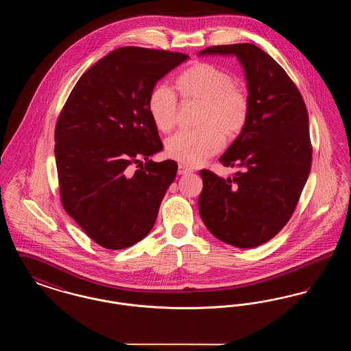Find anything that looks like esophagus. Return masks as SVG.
I'll return each mask as SVG.
<instances>
[{
    "label": "esophagus",
    "instance_id": "esophagus-1",
    "mask_svg": "<svg viewBox=\"0 0 351 351\" xmlns=\"http://www.w3.org/2000/svg\"><path fill=\"white\" fill-rule=\"evenodd\" d=\"M189 172H192L191 168L185 167L184 165H179V167H178V173L179 175H185V173H189Z\"/></svg>",
    "mask_w": 351,
    "mask_h": 351
}]
</instances>
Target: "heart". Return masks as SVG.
<instances>
[{
  "mask_svg": "<svg viewBox=\"0 0 351 351\" xmlns=\"http://www.w3.org/2000/svg\"><path fill=\"white\" fill-rule=\"evenodd\" d=\"M184 101H200L201 128L180 130L166 142V154L185 166H200L222 149L225 135L241 133L250 116V99L245 88L234 84L233 76L210 63L186 68L176 80ZM149 113L160 132H169L178 119L179 102L167 85H159L149 97Z\"/></svg>",
  "mask_w": 351,
  "mask_h": 351,
  "instance_id": "1",
  "label": "heart"
}]
</instances>
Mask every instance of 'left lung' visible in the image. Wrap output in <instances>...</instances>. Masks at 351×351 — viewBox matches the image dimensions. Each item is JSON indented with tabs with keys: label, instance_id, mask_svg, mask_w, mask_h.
<instances>
[{
	"label": "left lung",
	"instance_id": "8db88e82",
	"mask_svg": "<svg viewBox=\"0 0 351 351\" xmlns=\"http://www.w3.org/2000/svg\"><path fill=\"white\" fill-rule=\"evenodd\" d=\"M199 53L235 55L250 99L245 129L219 158L239 171L229 179L201 171L199 212L219 241L252 249L279 233L299 202L312 166L308 110L287 72L255 45L212 46Z\"/></svg>",
	"mask_w": 351,
	"mask_h": 351
}]
</instances>
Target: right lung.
Returning <instances> with one entry per match:
<instances>
[{
	"mask_svg": "<svg viewBox=\"0 0 351 351\" xmlns=\"http://www.w3.org/2000/svg\"><path fill=\"white\" fill-rule=\"evenodd\" d=\"M186 58L142 47L112 51L84 72L59 114L55 158L62 205L105 249L130 247L150 233L175 180L173 160H150L163 143L147 104L158 80ZM138 162L143 167L133 171Z\"/></svg>",
	"mask_w": 351,
	"mask_h": 351,
	"instance_id": "obj_1",
	"label": "right lung"
}]
</instances>
